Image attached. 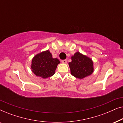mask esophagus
<instances>
[{
  "label": "esophagus",
  "instance_id": "34e87169",
  "mask_svg": "<svg viewBox=\"0 0 123 123\" xmlns=\"http://www.w3.org/2000/svg\"><path fill=\"white\" fill-rule=\"evenodd\" d=\"M67 60H66V59H64V60H62V62L63 63H67Z\"/></svg>",
  "mask_w": 123,
  "mask_h": 123
}]
</instances>
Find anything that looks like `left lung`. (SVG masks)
Listing matches in <instances>:
<instances>
[{
    "instance_id": "obj_1",
    "label": "left lung",
    "mask_w": 123,
    "mask_h": 123,
    "mask_svg": "<svg viewBox=\"0 0 123 123\" xmlns=\"http://www.w3.org/2000/svg\"><path fill=\"white\" fill-rule=\"evenodd\" d=\"M69 65L72 75L77 78H85L91 74L93 71L92 60L79 52L72 57V62Z\"/></svg>"
}]
</instances>
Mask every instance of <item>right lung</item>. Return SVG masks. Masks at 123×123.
<instances>
[{"label":"right lung","mask_w":123,"mask_h":123,"mask_svg":"<svg viewBox=\"0 0 123 123\" xmlns=\"http://www.w3.org/2000/svg\"><path fill=\"white\" fill-rule=\"evenodd\" d=\"M59 63V60L52 58L51 54L47 50L35 55L32 60V70L37 76L46 78L54 74Z\"/></svg>","instance_id":"add662e5"}]
</instances>
